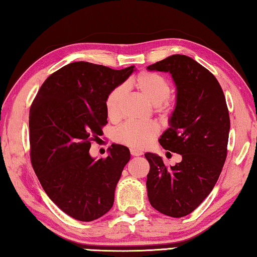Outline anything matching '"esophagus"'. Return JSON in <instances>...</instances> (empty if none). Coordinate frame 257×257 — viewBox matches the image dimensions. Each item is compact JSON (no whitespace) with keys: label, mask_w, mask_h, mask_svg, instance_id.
<instances>
[{"label":"esophagus","mask_w":257,"mask_h":257,"mask_svg":"<svg viewBox=\"0 0 257 257\" xmlns=\"http://www.w3.org/2000/svg\"><path fill=\"white\" fill-rule=\"evenodd\" d=\"M130 151H131V155H132L133 157L142 156V152H141V151H139V150H137V149H133V148H132V149L130 150Z\"/></svg>","instance_id":"34e87169"}]
</instances>
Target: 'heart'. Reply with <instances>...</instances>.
Instances as JSON below:
<instances>
[{
	"instance_id": "1",
	"label": "heart",
	"mask_w": 257,
	"mask_h": 257,
	"mask_svg": "<svg viewBox=\"0 0 257 257\" xmlns=\"http://www.w3.org/2000/svg\"><path fill=\"white\" fill-rule=\"evenodd\" d=\"M139 92L145 97L151 105L156 106L157 110L166 109V100L170 94V84L167 80L159 74L143 72L131 82ZM126 93L125 85H118L108 93L106 98V111L110 119H117L120 115ZM159 132V127L155 121L137 123L126 121L115 131V140L121 145L128 146L133 149H145L155 140Z\"/></svg>"
}]
</instances>
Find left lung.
Listing matches in <instances>:
<instances>
[{"label":"left lung","mask_w":257,"mask_h":257,"mask_svg":"<svg viewBox=\"0 0 257 257\" xmlns=\"http://www.w3.org/2000/svg\"><path fill=\"white\" fill-rule=\"evenodd\" d=\"M147 69L167 72L176 85V106L159 143L182 156L167 167L158 155H145L148 199L163 214L182 218L204 201L221 174L230 130L226 98L215 76L188 56L176 54Z\"/></svg>","instance_id":"obj_1"}]
</instances>
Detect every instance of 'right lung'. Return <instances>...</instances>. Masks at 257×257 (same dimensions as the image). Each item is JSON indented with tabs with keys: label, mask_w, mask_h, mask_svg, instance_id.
<instances>
[{
	"label": "right lung",
	"mask_w": 257,
	"mask_h": 257,
	"mask_svg": "<svg viewBox=\"0 0 257 257\" xmlns=\"http://www.w3.org/2000/svg\"><path fill=\"white\" fill-rule=\"evenodd\" d=\"M133 71L70 63L45 80L30 107L31 165L49 199L79 221H92L111 209L131 158L120 145H111L105 159L96 160L89 150L107 124L108 93Z\"/></svg>",
	"instance_id": "right-lung-1"
}]
</instances>
